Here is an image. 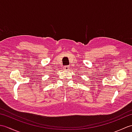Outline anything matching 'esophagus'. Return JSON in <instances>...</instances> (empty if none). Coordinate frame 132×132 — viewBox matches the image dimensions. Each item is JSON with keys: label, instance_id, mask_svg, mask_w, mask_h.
<instances>
[{"label": "esophagus", "instance_id": "obj_1", "mask_svg": "<svg viewBox=\"0 0 132 132\" xmlns=\"http://www.w3.org/2000/svg\"><path fill=\"white\" fill-rule=\"evenodd\" d=\"M69 66H65L63 67V69L64 70H69Z\"/></svg>", "mask_w": 132, "mask_h": 132}]
</instances>
